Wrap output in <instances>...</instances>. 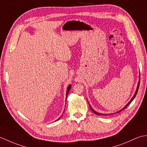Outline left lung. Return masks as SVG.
<instances>
[{
	"mask_svg": "<svg viewBox=\"0 0 147 147\" xmlns=\"http://www.w3.org/2000/svg\"><path fill=\"white\" fill-rule=\"evenodd\" d=\"M139 86H140V82H138V87H137V88H136V92H135V95H134V96H133V97L131 98V100L129 102V103H128V104H127L126 106H125V107H124L123 109H122V110H123V109H125L126 107H127V105H128L129 104H130V103L132 101H133V100L134 99V98H135V96H136V94H137V92H138V88H139ZM90 109H91V110L92 111V112H93V113H95V114H96V115H104V114H100V113H98V112H95L94 110H93V109H92V108L91 107H90ZM121 110V111H122ZM121 111H119V112H121ZM109 115H111V114H109Z\"/></svg>",
	"mask_w": 147,
	"mask_h": 147,
	"instance_id": "obj_1",
	"label": "left lung"
}]
</instances>
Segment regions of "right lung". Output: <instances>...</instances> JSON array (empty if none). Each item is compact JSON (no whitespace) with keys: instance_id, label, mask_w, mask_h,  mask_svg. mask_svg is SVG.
I'll list each match as a JSON object with an SVG mask.
<instances>
[{"instance_id":"obj_1","label":"right lung","mask_w":147,"mask_h":147,"mask_svg":"<svg viewBox=\"0 0 147 147\" xmlns=\"http://www.w3.org/2000/svg\"><path fill=\"white\" fill-rule=\"evenodd\" d=\"M71 85H69V86H68V87H67V92H66V98H67V95H68V93H69V90H70V89H71ZM60 119V118H59L58 119Z\"/></svg>"}]
</instances>
